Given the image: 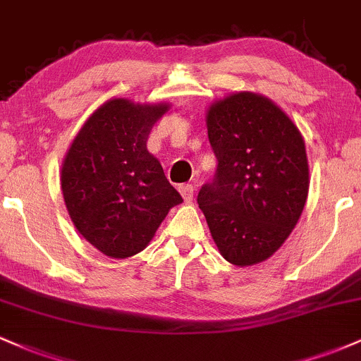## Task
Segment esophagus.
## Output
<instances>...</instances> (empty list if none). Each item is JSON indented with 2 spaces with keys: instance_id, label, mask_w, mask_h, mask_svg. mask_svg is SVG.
<instances>
[{
  "instance_id": "1",
  "label": "esophagus",
  "mask_w": 361,
  "mask_h": 361,
  "mask_svg": "<svg viewBox=\"0 0 361 361\" xmlns=\"http://www.w3.org/2000/svg\"><path fill=\"white\" fill-rule=\"evenodd\" d=\"M178 190H180L181 197H183L185 202H190L193 199V185H188V183L187 185H180Z\"/></svg>"
}]
</instances>
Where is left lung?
Here are the masks:
<instances>
[{
    "label": "left lung",
    "mask_w": 361,
    "mask_h": 361,
    "mask_svg": "<svg viewBox=\"0 0 361 361\" xmlns=\"http://www.w3.org/2000/svg\"><path fill=\"white\" fill-rule=\"evenodd\" d=\"M217 169L199 207L221 255L247 267L279 250L302 216L308 161L300 130L271 99L235 92L207 111Z\"/></svg>",
    "instance_id": "left-lung-1"
}]
</instances>
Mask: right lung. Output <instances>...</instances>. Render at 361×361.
Segmentation results:
<instances>
[{"mask_svg":"<svg viewBox=\"0 0 361 361\" xmlns=\"http://www.w3.org/2000/svg\"><path fill=\"white\" fill-rule=\"evenodd\" d=\"M169 104L111 99L92 113L71 142L61 168V190L75 228L113 259L142 252L181 204L147 138Z\"/></svg>","mask_w":361,"mask_h":361,"instance_id":"1","label":"right lung"}]
</instances>
